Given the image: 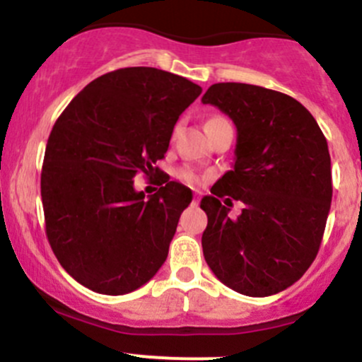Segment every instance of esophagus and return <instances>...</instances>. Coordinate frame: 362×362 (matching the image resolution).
Returning <instances> with one entry per match:
<instances>
[{"mask_svg":"<svg viewBox=\"0 0 362 362\" xmlns=\"http://www.w3.org/2000/svg\"><path fill=\"white\" fill-rule=\"evenodd\" d=\"M200 199H202V193H200V192L193 193V206H199Z\"/></svg>","mask_w":362,"mask_h":362,"instance_id":"1","label":"esophagus"}]
</instances>
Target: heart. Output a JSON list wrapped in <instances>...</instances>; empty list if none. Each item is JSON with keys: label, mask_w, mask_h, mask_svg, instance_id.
I'll return each instance as SVG.
<instances>
[{"label": "heart", "mask_w": 362, "mask_h": 362, "mask_svg": "<svg viewBox=\"0 0 362 362\" xmlns=\"http://www.w3.org/2000/svg\"><path fill=\"white\" fill-rule=\"evenodd\" d=\"M221 124H228V120H226V118H223V117H211L207 120V124H206V129H211V127H216V125H221ZM180 177L182 181H186V182H199V174L195 173V170L193 169H189V167H182V169L180 170Z\"/></svg>", "instance_id": "heart-1"}]
</instances>
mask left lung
I'll use <instances>...</instances> for the list:
<instances>
[{
	"label": "left lung",
	"instance_id": "left-lung-1",
	"mask_svg": "<svg viewBox=\"0 0 362 362\" xmlns=\"http://www.w3.org/2000/svg\"><path fill=\"white\" fill-rule=\"evenodd\" d=\"M237 127L233 170L204 197V258L216 277L245 296L294 284L317 256L333 182L326 137L296 99L247 83H214L202 98ZM245 204L238 218L226 207ZM226 206H222V200Z\"/></svg>",
	"mask_w": 362,
	"mask_h": 362
}]
</instances>
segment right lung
I'll return each mask as SVG.
<instances>
[{
	"instance_id": "1",
	"label": "right lung",
	"mask_w": 362,
	"mask_h": 362,
	"mask_svg": "<svg viewBox=\"0 0 362 362\" xmlns=\"http://www.w3.org/2000/svg\"><path fill=\"white\" fill-rule=\"evenodd\" d=\"M202 88L156 68L95 78L48 136L42 167L45 232L66 272L118 296L146 284L169 252L192 189L176 181L148 200L134 177L158 174L177 118Z\"/></svg>"
}]
</instances>
